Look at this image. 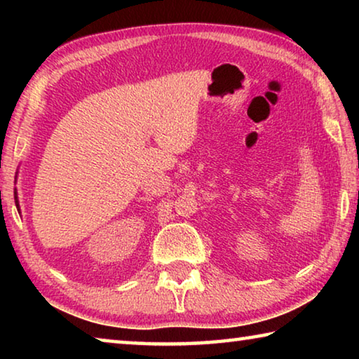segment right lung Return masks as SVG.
<instances>
[{"label":"right lung","instance_id":"obj_1","mask_svg":"<svg viewBox=\"0 0 359 359\" xmlns=\"http://www.w3.org/2000/svg\"><path fill=\"white\" fill-rule=\"evenodd\" d=\"M15 205H19V203H17V194H15Z\"/></svg>","mask_w":359,"mask_h":359}]
</instances>
